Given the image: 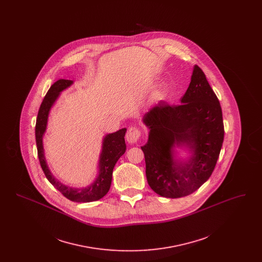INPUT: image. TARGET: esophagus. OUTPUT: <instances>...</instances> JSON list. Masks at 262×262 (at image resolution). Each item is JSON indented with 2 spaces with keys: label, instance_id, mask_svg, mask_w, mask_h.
I'll return each mask as SVG.
<instances>
[{
  "label": "esophagus",
  "instance_id": "1",
  "mask_svg": "<svg viewBox=\"0 0 262 262\" xmlns=\"http://www.w3.org/2000/svg\"><path fill=\"white\" fill-rule=\"evenodd\" d=\"M140 136H141L140 130H139L137 127L132 126V127H129V128L127 129V133H126V135H125V139H126V141H127L128 143L133 144V143H136V142H137V140L139 139Z\"/></svg>",
  "mask_w": 262,
  "mask_h": 262
}]
</instances>
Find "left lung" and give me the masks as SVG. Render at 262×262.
<instances>
[{"mask_svg": "<svg viewBox=\"0 0 262 262\" xmlns=\"http://www.w3.org/2000/svg\"><path fill=\"white\" fill-rule=\"evenodd\" d=\"M180 105L160 102L145 113L142 122L149 129L141 146L150 187L168 199L187 196L211 176L224 140L222 109L199 66ZM176 147L191 155L179 159Z\"/></svg>", "mask_w": 262, "mask_h": 262, "instance_id": "obj_1", "label": "left lung"}]
</instances>
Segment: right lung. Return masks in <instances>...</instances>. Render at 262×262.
<instances>
[{"label": "right lung", "instance_id": "right-lung-1", "mask_svg": "<svg viewBox=\"0 0 262 262\" xmlns=\"http://www.w3.org/2000/svg\"><path fill=\"white\" fill-rule=\"evenodd\" d=\"M73 83L74 81L69 79L57 80L48 90L39 108L35 125L38 158L41 168L48 181L62 193L63 196L75 202H91L99 200L103 196H105L110 189L114 167L119 160V158L122 155H124L126 148L125 141L126 128L124 127L113 134H108L103 138L102 150L100 153L98 163V174L91 185L88 187L77 188L66 186L60 181H58L54 177V174H52L46 161L43 147V137L47 128L48 117L53 105L59 98L61 92L64 89L70 88Z\"/></svg>", "mask_w": 262, "mask_h": 262}]
</instances>
